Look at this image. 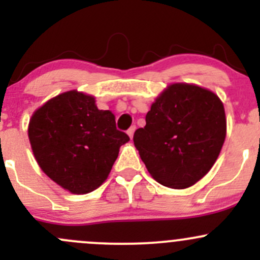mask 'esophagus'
Masks as SVG:
<instances>
[{
  "mask_svg": "<svg viewBox=\"0 0 260 260\" xmlns=\"http://www.w3.org/2000/svg\"><path fill=\"white\" fill-rule=\"evenodd\" d=\"M135 131H136V125H132V127L129 128V129L127 131L128 136H129V138H133V135H135Z\"/></svg>",
  "mask_w": 260,
  "mask_h": 260,
  "instance_id": "obj_1",
  "label": "esophagus"
}]
</instances>
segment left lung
Returning <instances> with one entry per match:
<instances>
[{
	"mask_svg": "<svg viewBox=\"0 0 260 260\" xmlns=\"http://www.w3.org/2000/svg\"><path fill=\"white\" fill-rule=\"evenodd\" d=\"M225 136L226 119L219 96L201 86L177 83L157 96L133 142L154 180L186 188L210 171Z\"/></svg>",
	"mask_w": 260,
	"mask_h": 260,
	"instance_id": "1",
	"label": "left lung"
}]
</instances>
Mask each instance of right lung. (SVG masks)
<instances>
[{
    "mask_svg": "<svg viewBox=\"0 0 260 260\" xmlns=\"http://www.w3.org/2000/svg\"><path fill=\"white\" fill-rule=\"evenodd\" d=\"M28 140L50 179L73 193H88L107 180L129 137L117 129L112 112L96 108L94 96L70 90L32 114Z\"/></svg>",
    "mask_w": 260,
    "mask_h": 260,
    "instance_id": "1",
    "label": "right lung"
}]
</instances>
